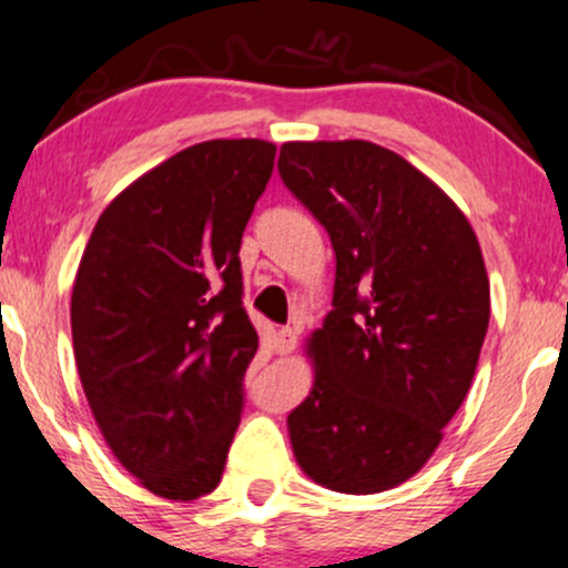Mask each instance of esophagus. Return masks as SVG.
Returning <instances> with one entry per match:
<instances>
[{
  "mask_svg": "<svg viewBox=\"0 0 568 568\" xmlns=\"http://www.w3.org/2000/svg\"><path fill=\"white\" fill-rule=\"evenodd\" d=\"M295 346H297V333L292 331V327H282V331L276 333L278 355H290V352H295Z\"/></svg>",
  "mask_w": 568,
  "mask_h": 568,
  "instance_id": "1",
  "label": "esophagus"
}]
</instances>
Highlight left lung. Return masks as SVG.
I'll use <instances>...</instances> for the list:
<instances>
[{
    "label": "left lung",
    "instance_id": "1",
    "mask_svg": "<svg viewBox=\"0 0 568 568\" xmlns=\"http://www.w3.org/2000/svg\"><path fill=\"white\" fill-rule=\"evenodd\" d=\"M278 173L335 252L292 453L327 490H389L428 463L471 387L490 322L479 241L428 175L368 140L284 143Z\"/></svg>",
    "mask_w": 568,
    "mask_h": 568
}]
</instances>
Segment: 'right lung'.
Wrapping results in <instances>:
<instances>
[{"instance_id":"add662e5","label":"right lung","mask_w":568,"mask_h":568,"mask_svg":"<svg viewBox=\"0 0 568 568\" xmlns=\"http://www.w3.org/2000/svg\"><path fill=\"white\" fill-rule=\"evenodd\" d=\"M257 138L189 145L102 211L72 284L78 376L115 460L145 490L194 501L219 485L257 331L241 237L273 173Z\"/></svg>"}]
</instances>
